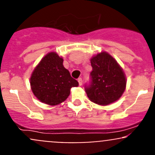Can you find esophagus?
<instances>
[{
  "label": "esophagus",
  "mask_w": 155,
  "mask_h": 155,
  "mask_svg": "<svg viewBox=\"0 0 155 155\" xmlns=\"http://www.w3.org/2000/svg\"><path fill=\"white\" fill-rule=\"evenodd\" d=\"M78 82H79V85H82V78H79L78 79Z\"/></svg>",
  "instance_id": "esophagus-1"
}]
</instances>
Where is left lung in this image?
Masks as SVG:
<instances>
[{
    "mask_svg": "<svg viewBox=\"0 0 155 155\" xmlns=\"http://www.w3.org/2000/svg\"><path fill=\"white\" fill-rule=\"evenodd\" d=\"M91 64V82L85 85L89 100L102 106L118 101L124 93L127 83L122 68L106 51L93 56Z\"/></svg>",
    "mask_w": 155,
    "mask_h": 155,
    "instance_id": "left-lung-1",
    "label": "left lung"
}]
</instances>
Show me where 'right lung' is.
<instances>
[{"instance_id":"obj_1","label":"right lung","mask_w":155,"mask_h":155,"mask_svg":"<svg viewBox=\"0 0 155 155\" xmlns=\"http://www.w3.org/2000/svg\"><path fill=\"white\" fill-rule=\"evenodd\" d=\"M63 58L56 52L48 53L42 58L31 76V87L36 97L43 104L55 106L65 101L72 87L79 82L64 67Z\"/></svg>"}]
</instances>
